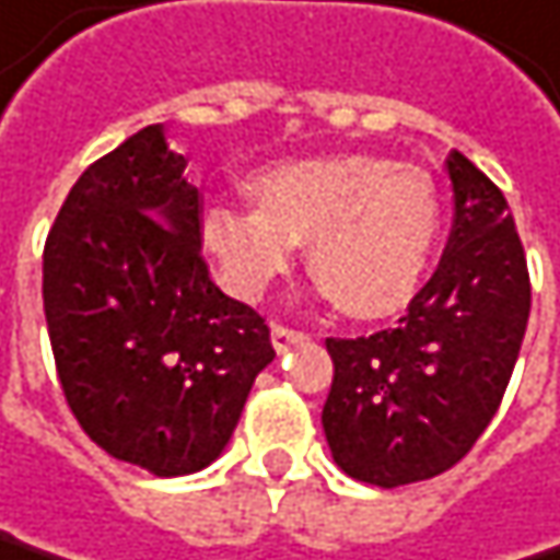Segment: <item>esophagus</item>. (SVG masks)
<instances>
[{
    "instance_id": "esophagus-1",
    "label": "esophagus",
    "mask_w": 560,
    "mask_h": 560,
    "mask_svg": "<svg viewBox=\"0 0 560 560\" xmlns=\"http://www.w3.org/2000/svg\"><path fill=\"white\" fill-rule=\"evenodd\" d=\"M307 336L301 330H288V327H281V324H276L272 327V346H276V352H288L291 346H298V342H304Z\"/></svg>"
}]
</instances>
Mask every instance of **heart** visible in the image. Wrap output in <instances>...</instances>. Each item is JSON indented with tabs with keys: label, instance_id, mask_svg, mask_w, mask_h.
I'll return each instance as SVG.
<instances>
[{
	"label": "heart",
	"instance_id": "heart-1",
	"mask_svg": "<svg viewBox=\"0 0 560 560\" xmlns=\"http://www.w3.org/2000/svg\"><path fill=\"white\" fill-rule=\"evenodd\" d=\"M256 205L201 211V243L233 294L256 301L307 243L317 291L352 317L400 314L432 269L442 205L417 166L369 153L284 160L249 176Z\"/></svg>",
	"mask_w": 560,
	"mask_h": 560
}]
</instances>
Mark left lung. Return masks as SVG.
<instances>
[{"mask_svg": "<svg viewBox=\"0 0 560 560\" xmlns=\"http://www.w3.org/2000/svg\"><path fill=\"white\" fill-rule=\"evenodd\" d=\"M455 224L400 327L327 339L324 432L355 481L404 487L462 462L493 420L529 324V269L503 191L448 156Z\"/></svg>", "mask_w": 560, "mask_h": 560, "instance_id": "1", "label": "left lung"}]
</instances>
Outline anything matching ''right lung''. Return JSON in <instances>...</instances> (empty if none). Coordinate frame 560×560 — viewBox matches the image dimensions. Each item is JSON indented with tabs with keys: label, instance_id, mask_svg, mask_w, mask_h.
Segmentation results:
<instances>
[{
	"label": "right lung",
	"instance_id": "add662e5",
	"mask_svg": "<svg viewBox=\"0 0 560 560\" xmlns=\"http://www.w3.org/2000/svg\"><path fill=\"white\" fill-rule=\"evenodd\" d=\"M198 188L150 125L70 188L44 246V317L67 404L112 458L156 478L208 468L256 375L266 320L201 259Z\"/></svg>",
	"mask_w": 560,
	"mask_h": 560
}]
</instances>
